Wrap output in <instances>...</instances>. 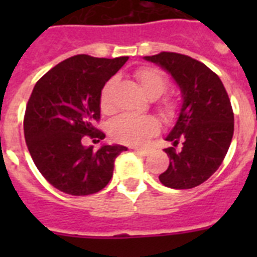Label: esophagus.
Masks as SVG:
<instances>
[{"mask_svg": "<svg viewBox=\"0 0 257 257\" xmlns=\"http://www.w3.org/2000/svg\"><path fill=\"white\" fill-rule=\"evenodd\" d=\"M133 151L136 153H139V155H141V156H147V155L151 152V149L149 148H133Z\"/></svg>", "mask_w": 257, "mask_h": 257, "instance_id": "esophagus-1", "label": "esophagus"}]
</instances>
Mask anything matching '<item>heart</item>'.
Segmentation results:
<instances>
[{
  "mask_svg": "<svg viewBox=\"0 0 257 257\" xmlns=\"http://www.w3.org/2000/svg\"><path fill=\"white\" fill-rule=\"evenodd\" d=\"M136 78L143 92L151 98L156 100L167 90L168 81L160 70L155 68H143L136 72ZM114 80H109L101 90L100 105L102 110L110 109V89ZM160 113L165 118L175 117L177 112V104L172 100H164L159 106ZM159 131V122L152 116H133L121 114L110 122V133L116 140L129 145H143L156 135Z\"/></svg>",
  "mask_w": 257,
  "mask_h": 257,
  "instance_id": "heart-1",
  "label": "heart"
}]
</instances>
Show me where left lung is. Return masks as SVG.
Masks as SVG:
<instances>
[{"label": "left lung", "instance_id": "1", "mask_svg": "<svg viewBox=\"0 0 257 257\" xmlns=\"http://www.w3.org/2000/svg\"><path fill=\"white\" fill-rule=\"evenodd\" d=\"M144 60L171 74L183 100L175 125L165 136L172 143L164 149L169 167L159 179L173 189L197 187L219 169L231 145L233 112L227 90L219 76L195 58L161 52Z\"/></svg>", "mask_w": 257, "mask_h": 257}]
</instances>
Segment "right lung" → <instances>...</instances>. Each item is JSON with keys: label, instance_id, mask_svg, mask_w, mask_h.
<instances>
[{"label": "right lung", "instance_id": "right-lung-1", "mask_svg": "<svg viewBox=\"0 0 257 257\" xmlns=\"http://www.w3.org/2000/svg\"><path fill=\"white\" fill-rule=\"evenodd\" d=\"M128 57L97 58L78 54L60 62L34 85L26 105L24 133L29 153L41 175L58 191L92 195L108 185L114 160L126 147H84L82 137L105 135L93 126L100 118L105 82Z\"/></svg>", "mask_w": 257, "mask_h": 257}]
</instances>
